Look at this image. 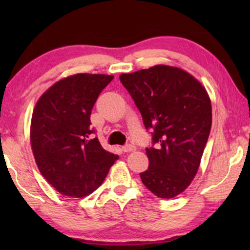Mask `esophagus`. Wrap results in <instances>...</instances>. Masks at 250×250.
<instances>
[{
	"instance_id": "1",
	"label": "esophagus",
	"mask_w": 250,
	"mask_h": 250,
	"mask_svg": "<svg viewBox=\"0 0 250 250\" xmlns=\"http://www.w3.org/2000/svg\"><path fill=\"white\" fill-rule=\"evenodd\" d=\"M134 150H135V146L131 145V143H127V145L123 146V151L124 152H131V151H134Z\"/></svg>"
}]
</instances>
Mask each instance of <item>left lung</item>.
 <instances>
[{"label":"left lung","mask_w":250,"mask_h":250,"mask_svg":"<svg viewBox=\"0 0 250 250\" xmlns=\"http://www.w3.org/2000/svg\"><path fill=\"white\" fill-rule=\"evenodd\" d=\"M119 80L141 112L146 129L151 131L142 183L157 197H175L199 168L211 127L209 97L190 74L165 64L122 74Z\"/></svg>","instance_id":"obj_1"}]
</instances>
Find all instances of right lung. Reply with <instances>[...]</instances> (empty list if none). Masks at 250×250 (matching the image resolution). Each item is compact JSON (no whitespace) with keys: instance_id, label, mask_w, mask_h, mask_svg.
Masks as SVG:
<instances>
[{"instance_id":"add662e5","label":"right lung","mask_w":250,"mask_h":250,"mask_svg":"<svg viewBox=\"0 0 250 250\" xmlns=\"http://www.w3.org/2000/svg\"><path fill=\"white\" fill-rule=\"evenodd\" d=\"M114 76L77 74L52 85L37 101L30 143L37 167L58 192L84 197L101 186L117 155L102 148L91 127L92 108Z\"/></svg>"}]
</instances>
